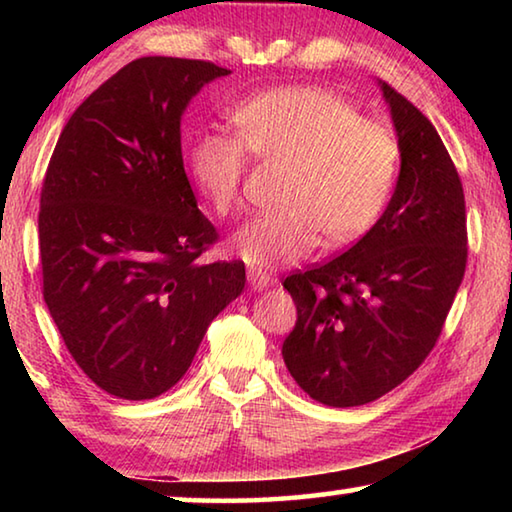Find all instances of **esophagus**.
Listing matches in <instances>:
<instances>
[{
    "label": "esophagus",
    "mask_w": 512,
    "mask_h": 512,
    "mask_svg": "<svg viewBox=\"0 0 512 512\" xmlns=\"http://www.w3.org/2000/svg\"><path fill=\"white\" fill-rule=\"evenodd\" d=\"M248 282L255 291H264L268 284H271V277H268L262 268H250L248 271Z\"/></svg>",
    "instance_id": "34e87169"
}]
</instances>
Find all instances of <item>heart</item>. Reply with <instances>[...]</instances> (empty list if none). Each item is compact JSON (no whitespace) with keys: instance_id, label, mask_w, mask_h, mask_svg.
Listing matches in <instances>:
<instances>
[{"instance_id":"obj_1","label":"heart","mask_w":512,"mask_h":512,"mask_svg":"<svg viewBox=\"0 0 512 512\" xmlns=\"http://www.w3.org/2000/svg\"><path fill=\"white\" fill-rule=\"evenodd\" d=\"M237 137L203 133L189 169L207 205L235 212L248 155L287 162L282 207L250 219L232 246L250 266L273 268L366 235L384 210L400 164V142L386 121L361 117L352 101L316 85L257 92L232 110Z\"/></svg>"}]
</instances>
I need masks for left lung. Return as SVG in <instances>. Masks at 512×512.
Returning <instances> with one entry per match:
<instances>
[{
    "label": "left lung",
    "mask_w": 512,
    "mask_h": 512,
    "mask_svg": "<svg viewBox=\"0 0 512 512\" xmlns=\"http://www.w3.org/2000/svg\"><path fill=\"white\" fill-rule=\"evenodd\" d=\"M400 142V178L379 221L343 255L284 280L298 309L282 343L311 400L361 406L420 368L467 264L461 178L431 121L379 83Z\"/></svg>",
    "instance_id": "1"
}]
</instances>
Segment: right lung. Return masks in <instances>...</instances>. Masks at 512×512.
<instances>
[{"label":"right lung","mask_w":512,"mask_h":512,"mask_svg":"<svg viewBox=\"0 0 512 512\" xmlns=\"http://www.w3.org/2000/svg\"><path fill=\"white\" fill-rule=\"evenodd\" d=\"M210 60L144 56L94 90L58 137L40 194L42 296L101 391L153 400L176 386L244 262H198L219 232L198 210L180 119Z\"/></svg>","instance_id":"obj_1"}]
</instances>
